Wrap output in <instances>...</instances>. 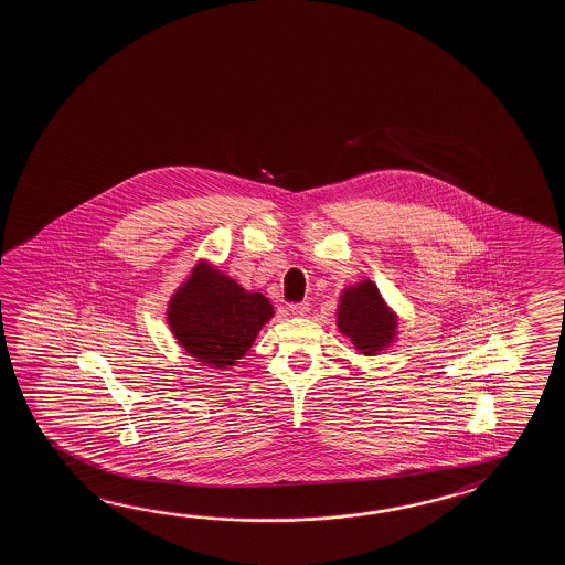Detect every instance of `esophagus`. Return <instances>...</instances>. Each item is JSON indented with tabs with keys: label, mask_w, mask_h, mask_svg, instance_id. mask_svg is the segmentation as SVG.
<instances>
[{
	"label": "esophagus",
	"mask_w": 565,
	"mask_h": 565,
	"mask_svg": "<svg viewBox=\"0 0 565 565\" xmlns=\"http://www.w3.org/2000/svg\"><path fill=\"white\" fill-rule=\"evenodd\" d=\"M309 302H290L289 305V311L295 317H305L307 313H309Z\"/></svg>",
	"instance_id": "obj_1"
}]
</instances>
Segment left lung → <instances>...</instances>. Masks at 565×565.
<instances>
[{"instance_id":"8db88e82","label":"left lung","mask_w":565,"mask_h":565,"mask_svg":"<svg viewBox=\"0 0 565 565\" xmlns=\"http://www.w3.org/2000/svg\"><path fill=\"white\" fill-rule=\"evenodd\" d=\"M398 319L372 280L341 290L338 329L360 354L376 355L396 338Z\"/></svg>"}]
</instances>
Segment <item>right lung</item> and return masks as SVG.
I'll return each instance as SVG.
<instances>
[{"mask_svg": "<svg viewBox=\"0 0 565 565\" xmlns=\"http://www.w3.org/2000/svg\"><path fill=\"white\" fill-rule=\"evenodd\" d=\"M275 316L263 292H249L234 278L201 260L169 301L172 335L205 366H236L258 331Z\"/></svg>", "mask_w": 565, "mask_h": 565, "instance_id": "right-lung-1", "label": "right lung"}]
</instances>
